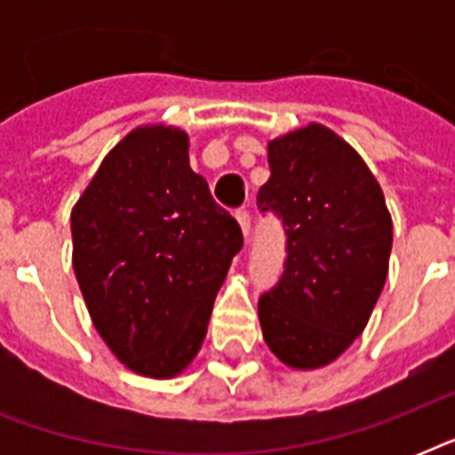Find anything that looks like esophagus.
<instances>
[{
	"mask_svg": "<svg viewBox=\"0 0 455 455\" xmlns=\"http://www.w3.org/2000/svg\"><path fill=\"white\" fill-rule=\"evenodd\" d=\"M235 220H238V224H241L243 235L248 238L250 235V212H245V210H238V212H235Z\"/></svg>",
	"mask_w": 455,
	"mask_h": 455,
	"instance_id": "1",
	"label": "esophagus"
}]
</instances>
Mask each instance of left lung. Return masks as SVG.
Segmentation results:
<instances>
[{
  "label": "left lung",
  "instance_id": "left-lung-1",
  "mask_svg": "<svg viewBox=\"0 0 455 455\" xmlns=\"http://www.w3.org/2000/svg\"><path fill=\"white\" fill-rule=\"evenodd\" d=\"M262 212L283 220L288 259L259 299L264 342L281 363L316 371L366 328L387 281L392 217L363 157L318 123L269 141Z\"/></svg>",
  "mask_w": 455,
  "mask_h": 455
}]
</instances>
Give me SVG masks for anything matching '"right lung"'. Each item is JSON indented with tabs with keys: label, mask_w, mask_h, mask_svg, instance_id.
<instances>
[{
	"label": "right lung",
	"mask_w": 455,
	"mask_h": 455,
	"mask_svg": "<svg viewBox=\"0 0 455 455\" xmlns=\"http://www.w3.org/2000/svg\"><path fill=\"white\" fill-rule=\"evenodd\" d=\"M73 269L96 332L120 363L177 378L200 352L238 221L188 164V134L141 124L103 157L70 214Z\"/></svg>",
	"instance_id": "add662e5"
}]
</instances>
